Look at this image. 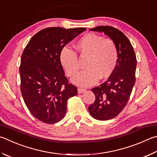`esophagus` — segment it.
<instances>
[{
  "label": "esophagus",
  "instance_id": "obj_1",
  "mask_svg": "<svg viewBox=\"0 0 157 157\" xmlns=\"http://www.w3.org/2000/svg\"><path fill=\"white\" fill-rule=\"evenodd\" d=\"M86 90V89H85V88H78V91L79 93H83Z\"/></svg>",
  "mask_w": 157,
  "mask_h": 157
}]
</instances>
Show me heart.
<instances>
[{
    "label": "heart",
    "instance_id": "1",
    "mask_svg": "<svg viewBox=\"0 0 157 157\" xmlns=\"http://www.w3.org/2000/svg\"><path fill=\"white\" fill-rule=\"evenodd\" d=\"M76 48L82 56L88 57L86 69L79 72L72 79L77 86H89L95 84L99 79H106L115 69L118 61V49L111 39L95 33H87L79 40ZM59 60L68 76L78 73L79 64L75 51L64 47L61 51Z\"/></svg>",
    "mask_w": 157,
    "mask_h": 157
}]
</instances>
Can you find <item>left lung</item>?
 <instances>
[{
  "label": "left lung",
  "instance_id": "8db88e82",
  "mask_svg": "<svg viewBox=\"0 0 157 157\" xmlns=\"http://www.w3.org/2000/svg\"><path fill=\"white\" fill-rule=\"evenodd\" d=\"M89 30L104 33L115 42L118 49L115 69L106 82L91 89L95 100L88 107L94 119L108 120L121 112L130 98L135 83L136 56L129 40L116 28L99 26Z\"/></svg>",
  "mask_w": 157,
  "mask_h": 157
}]
</instances>
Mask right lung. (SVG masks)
Instances as JSON below:
<instances>
[{"mask_svg": "<svg viewBox=\"0 0 157 157\" xmlns=\"http://www.w3.org/2000/svg\"><path fill=\"white\" fill-rule=\"evenodd\" d=\"M86 28L49 27L35 34L21 56V90L30 113L46 124L64 118L68 99L78 94L59 60L61 51Z\"/></svg>", "mask_w": 157, "mask_h": 157, "instance_id": "add662e5", "label": "right lung"}]
</instances>
